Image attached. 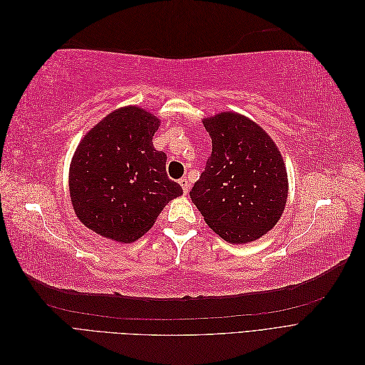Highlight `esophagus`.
I'll return each mask as SVG.
<instances>
[{"label":"esophagus","mask_w":365,"mask_h":365,"mask_svg":"<svg viewBox=\"0 0 365 365\" xmlns=\"http://www.w3.org/2000/svg\"><path fill=\"white\" fill-rule=\"evenodd\" d=\"M180 185L182 187L184 195L189 193V189H190V182H189V180H187V178H181V180H180Z\"/></svg>","instance_id":"1"}]
</instances>
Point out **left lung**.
I'll use <instances>...</instances> for the list:
<instances>
[{
    "instance_id": "left-lung-1",
    "label": "left lung",
    "mask_w": 365,
    "mask_h": 365,
    "mask_svg": "<svg viewBox=\"0 0 365 365\" xmlns=\"http://www.w3.org/2000/svg\"><path fill=\"white\" fill-rule=\"evenodd\" d=\"M212 155L190 197L207 225L230 244L260 239L279 222L288 201V172L269 134L235 111L202 118Z\"/></svg>"
}]
</instances>
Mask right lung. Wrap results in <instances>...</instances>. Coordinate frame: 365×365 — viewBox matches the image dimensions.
I'll use <instances>...</instances> for the list:
<instances>
[{
	"label": "right lung",
	"mask_w": 365,
	"mask_h": 365,
	"mask_svg": "<svg viewBox=\"0 0 365 365\" xmlns=\"http://www.w3.org/2000/svg\"><path fill=\"white\" fill-rule=\"evenodd\" d=\"M161 120L141 106L114 109L86 132L70 164L74 213L94 233L121 244L138 240L163 208L182 195L168 178V155L153 148Z\"/></svg>",
	"instance_id": "obj_1"
}]
</instances>
